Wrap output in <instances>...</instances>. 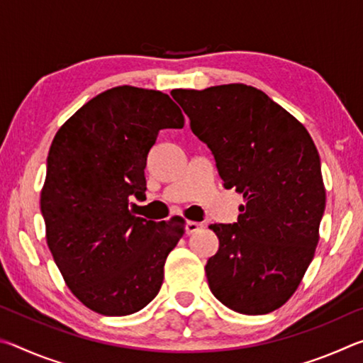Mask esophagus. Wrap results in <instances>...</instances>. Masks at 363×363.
I'll use <instances>...</instances> for the list:
<instances>
[{
  "mask_svg": "<svg viewBox=\"0 0 363 363\" xmlns=\"http://www.w3.org/2000/svg\"><path fill=\"white\" fill-rule=\"evenodd\" d=\"M203 229H205V225L201 223H196V220H189L187 225H186V230H187L189 235H194V233L201 232Z\"/></svg>",
  "mask_w": 363,
  "mask_h": 363,
  "instance_id": "obj_1",
  "label": "esophagus"
}]
</instances>
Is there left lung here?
<instances>
[{"label":"left lung","instance_id":"left-lung-1","mask_svg":"<svg viewBox=\"0 0 363 363\" xmlns=\"http://www.w3.org/2000/svg\"><path fill=\"white\" fill-rule=\"evenodd\" d=\"M171 94L211 150L224 187L245 199L237 223L210 225L219 238L205 267L210 290L240 314H269L296 291L318 243L325 189L314 140L253 86Z\"/></svg>","mask_w":363,"mask_h":363}]
</instances>
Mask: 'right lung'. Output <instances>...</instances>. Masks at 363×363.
<instances>
[{"instance_id":"right-lung-1","label":"right lung","mask_w":363,"mask_h":363,"mask_svg":"<svg viewBox=\"0 0 363 363\" xmlns=\"http://www.w3.org/2000/svg\"><path fill=\"white\" fill-rule=\"evenodd\" d=\"M184 126L168 94L116 86L67 120L48 153L41 214L54 261L72 293L97 314L130 315L157 296L184 219L134 216L160 130Z\"/></svg>"}]
</instances>
